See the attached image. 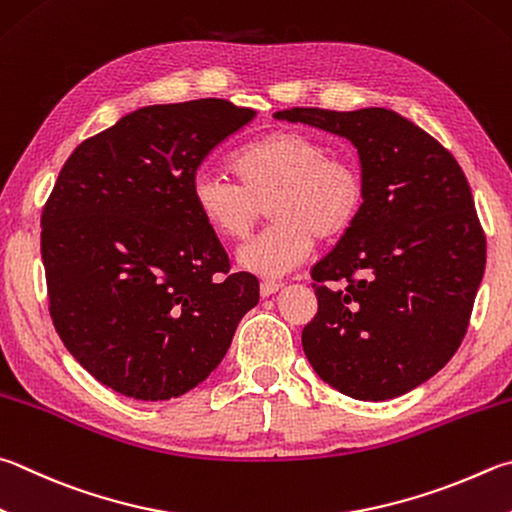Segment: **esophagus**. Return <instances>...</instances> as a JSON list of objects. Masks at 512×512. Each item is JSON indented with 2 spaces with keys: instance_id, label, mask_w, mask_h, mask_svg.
I'll list each match as a JSON object with an SVG mask.
<instances>
[{
  "instance_id": "1",
  "label": "esophagus",
  "mask_w": 512,
  "mask_h": 512,
  "mask_svg": "<svg viewBox=\"0 0 512 512\" xmlns=\"http://www.w3.org/2000/svg\"><path fill=\"white\" fill-rule=\"evenodd\" d=\"M284 284L282 282H275V280H266V282H262V286H259V293H262V297H268V295H273V293H277L280 291Z\"/></svg>"
}]
</instances>
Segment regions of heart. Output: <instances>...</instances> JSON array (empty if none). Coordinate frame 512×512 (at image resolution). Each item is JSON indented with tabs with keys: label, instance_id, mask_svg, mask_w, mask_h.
<instances>
[{
	"label": "heart",
	"instance_id": "1",
	"mask_svg": "<svg viewBox=\"0 0 512 512\" xmlns=\"http://www.w3.org/2000/svg\"><path fill=\"white\" fill-rule=\"evenodd\" d=\"M237 181L199 172L190 183L192 206L206 228L224 241H244L268 201L273 221L239 250L248 273L280 277L311 253L315 237L331 241L356 224L367 185L356 165L329 159L327 145L282 129L239 150L230 161Z\"/></svg>",
	"mask_w": 512,
	"mask_h": 512
}]
</instances>
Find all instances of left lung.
<instances>
[{
  "mask_svg": "<svg viewBox=\"0 0 512 512\" xmlns=\"http://www.w3.org/2000/svg\"><path fill=\"white\" fill-rule=\"evenodd\" d=\"M273 116L347 138L367 185L358 221L311 271L318 313L302 331L306 358L340 394L403 396L459 349L486 268L466 174L392 109L293 107Z\"/></svg>",
  "mask_w": 512,
  "mask_h": 512,
  "instance_id": "left-lung-1",
  "label": "left lung"
}]
</instances>
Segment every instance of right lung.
<instances>
[{"label":"right lung","instance_id":"obj_1","mask_svg":"<svg viewBox=\"0 0 512 512\" xmlns=\"http://www.w3.org/2000/svg\"><path fill=\"white\" fill-rule=\"evenodd\" d=\"M255 111L221 98L150 105L82 141L42 210L49 311L98 383L170 401L224 360L259 302L192 206L203 159Z\"/></svg>","mask_w":512,"mask_h":512}]
</instances>
